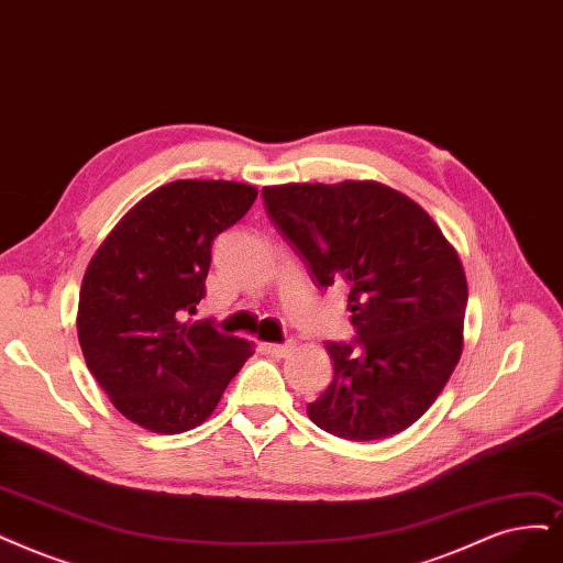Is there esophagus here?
<instances>
[{"label": "esophagus", "instance_id": "1", "mask_svg": "<svg viewBox=\"0 0 563 563\" xmlns=\"http://www.w3.org/2000/svg\"><path fill=\"white\" fill-rule=\"evenodd\" d=\"M292 343H268L266 345V350L271 352V355H274V357H278V360H283V357H287L289 355V352H292Z\"/></svg>", "mask_w": 563, "mask_h": 563}]
</instances>
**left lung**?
I'll return each mask as SVG.
<instances>
[{
	"label": "left lung",
	"mask_w": 563,
	"mask_h": 563,
	"mask_svg": "<svg viewBox=\"0 0 563 563\" xmlns=\"http://www.w3.org/2000/svg\"><path fill=\"white\" fill-rule=\"evenodd\" d=\"M271 218L320 287L347 289L360 339L327 343L334 378L306 412L347 441L418 422L464 350L466 274L441 227L378 180L262 187Z\"/></svg>",
	"instance_id": "obj_1"
}]
</instances>
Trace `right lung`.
<instances>
[{
	"label": "right lung",
	"mask_w": 563,
	"mask_h": 563,
	"mask_svg": "<svg viewBox=\"0 0 563 563\" xmlns=\"http://www.w3.org/2000/svg\"><path fill=\"white\" fill-rule=\"evenodd\" d=\"M257 187L174 180L134 203L92 255L78 295L82 357L111 404L153 433L211 418L250 341L185 320L203 299L213 239L239 222Z\"/></svg>",
	"instance_id": "add662e5"
}]
</instances>
